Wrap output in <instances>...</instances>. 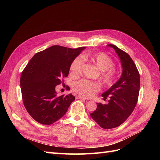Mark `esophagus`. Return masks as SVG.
Segmentation results:
<instances>
[{
    "label": "esophagus",
    "instance_id": "obj_1",
    "mask_svg": "<svg viewBox=\"0 0 160 160\" xmlns=\"http://www.w3.org/2000/svg\"><path fill=\"white\" fill-rule=\"evenodd\" d=\"M75 98H76V99H85V100L88 99V98H84V97H82V96H80V95H77L75 97Z\"/></svg>",
    "mask_w": 160,
    "mask_h": 160
}]
</instances>
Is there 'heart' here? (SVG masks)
<instances>
[{
  "instance_id": "heart-1",
  "label": "heart",
  "mask_w": 160,
  "mask_h": 160,
  "mask_svg": "<svg viewBox=\"0 0 160 160\" xmlns=\"http://www.w3.org/2000/svg\"><path fill=\"white\" fill-rule=\"evenodd\" d=\"M83 59L90 61L98 68L102 71L101 79L103 83L109 85L116 76V70L113 67V59L105 52H99L94 53H87L83 56ZM83 66V60L80 57H77L72 61L71 65V75L73 77H78L81 74ZM100 85L94 81L82 79L73 85V89L75 92L85 97H91L100 90Z\"/></svg>"
}]
</instances>
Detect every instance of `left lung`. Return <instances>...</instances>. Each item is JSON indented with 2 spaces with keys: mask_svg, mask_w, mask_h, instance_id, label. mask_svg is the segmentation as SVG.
Segmentation results:
<instances>
[{
  "mask_svg": "<svg viewBox=\"0 0 160 160\" xmlns=\"http://www.w3.org/2000/svg\"><path fill=\"white\" fill-rule=\"evenodd\" d=\"M113 48L121 59L123 72L121 78L102 94L104 100L109 98V103H97L96 110L91 117L103 129H112L122 124L132 114L138 103L140 77L132 58L114 45Z\"/></svg>",
  "mask_w": 160,
  "mask_h": 160,
  "instance_id": "obj_1",
  "label": "left lung"
}]
</instances>
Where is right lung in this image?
I'll return each instance as SVG.
<instances>
[{
    "mask_svg": "<svg viewBox=\"0 0 160 160\" xmlns=\"http://www.w3.org/2000/svg\"><path fill=\"white\" fill-rule=\"evenodd\" d=\"M85 49L53 45L37 52L22 71L21 89L24 105L36 122L51 125L63 116L75 99L71 93L57 96L55 87L63 83L72 61Z\"/></svg>",
    "mask_w": 160,
    "mask_h": 160,
    "instance_id": "obj_1",
    "label": "right lung"
}]
</instances>
